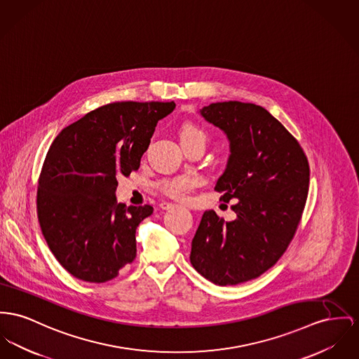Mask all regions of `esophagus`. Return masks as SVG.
Masks as SVG:
<instances>
[{
	"label": "esophagus",
	"instance_id": "1",
	"mask_svg": "<svg viewBox=\"0 0 359 359\" xmlns=\"http://www.w3.org/2000/svg\"><path fill=\"white\" fill-rule=\"evenodd\" d=\"M159 207H161L162 210H171V208H174V207H175V204L168 203V201H162V203L159 204Z\"/></svg>",
	"mask_w": 359,
	"mask_h": 359
}]
</instances>
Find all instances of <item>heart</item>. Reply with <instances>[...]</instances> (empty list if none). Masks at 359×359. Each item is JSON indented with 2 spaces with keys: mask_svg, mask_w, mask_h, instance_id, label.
<instances>
[{
  "mask_svg": "<svg viewBox=\"0 0 359 359\" xmlns=\"http://www.w3.org/2000/svg\"><path fill=\"white\" fill-rule=\"evenodd\" d=\"M181 144L201 142L205 144L207 133L193 122H185L180 128ZM196 180L191 175H180L174 178H168L158 182V189L171 198H182L185 193L194 187Z\"/></svg>",
  "mask_w": 359,
  "mask_h": 359,
  "instance_id": "1",
  "label": "heart"
}]
</instances>
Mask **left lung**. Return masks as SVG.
Returning <instances> with one entry per match:
<instances>
[{"label":"left lung","mask_w":359,"mask_h":359,"mask_svg":"<svg viewBox=\"0 0 359 359\" xmlns=\"http://www.w3.org/2000/svg\"><path fill=\"white\" fill-rule=\"evenodd\" d=\"M201 116L230 142L227 168L215 185L237 219L205 211L191 241L193 268L219 286L259 278L294 238L309 191L311 168L298 140L264 107L211 103Z\"/></svg>","instance_id":"8db88e82"}]
</instances>
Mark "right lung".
<instances>
[{
  "label": "right lung",
  "mask_w": 359,
  "mask_h": 359,
  "mask_svg": "<svg viewBox=\"0 0 359 359\" xmlns=\"http://www.w3.org/2000/svg\"><path fill=\"white\" fill-rule=\"evenodd\" d=\"M174 102H114L61 130L38 181L36 211L57 262L72 276L104 283L136 259V230L148 204L117 203V177L140 168L158 121Z\"/></svg>",
  "instance_id": "1"
}]
</instances>
